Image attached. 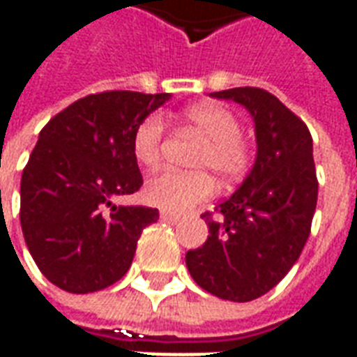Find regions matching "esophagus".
Listing matches in <instances>:
<instances>
[{
    "instance_id": "obj_1",
    "label": "esophagus",
    "mask_w": 357,
    "mask_h": 357,
    "mask_svg": "<svg viewBox=\"0 0 357 357\" xmlns=\"http://www.w3.org/2000/svg\"><path fill=\"white\" fill-rule=\"evenodd\" d=\"M160 220H162V222H166V224H172V225H176L179 222L178 216H172V214H168V212H162V214H160Z\"/></svg>"
}]
</instances>
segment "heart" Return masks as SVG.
Returning a JSON list of instances; mask_svg holds the SVG:
<instances>
[{
    "instance_id": "b5f03b06",
    "label": "heart",
    "mask_w": 357,
    "mask_h": 357,
    "mask_svg": "<svg viewBox=\"0 0 357 357\" xmlns=\"http://www.w3.org/2000/svg\"><path fill=\"white\" fill-rule=\"evenodd\" d=\"M183 122L204 139L195 155V170H206L216 174L222 181H229L241 176L248 166V145L241 137V122L235 112L216 102H201L183 112ZM164 122L162 118L147 116L135 128L132 149L135 160L153 170L160 162L162 151ZM206 172H162L147 181L143 197L149 204L172 214H181L193 204L206 201L214 183Z\"/></svg>"
}]
</instances>
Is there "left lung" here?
I'll use <instances>...</instances> for the list:
<instances>
[{
	"label": "left lung",
	"instance_id": "left-lung-1",
	"mask_svg": "<svg viewBox=\"0 0 357 357\" xmlns=\"http://www.w3.org/2000/svg\"><path fill=\"white\" fill-rule=\"evenodd\" d=\"M210 97L248 110L256 158L216 214H202L208 239L187 252L185 264L210 294L250 302L289 273L306 245L317 204L314 143L306 124L266 89L233 88Z\"/></svg>",
	"mask_w": 357,
	"mask_h": 357
}]
</instances>
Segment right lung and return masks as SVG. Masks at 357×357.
Returning a JSON list of instances; mask_svg holds the SVG:
<instances>
[{
  "label": "right lung",
  "instance_id": "1",
  "mask_svg": "<svg viewBox=\"0 0 357 357\" xmlns=\"http://www.w3.org/2000/svg\"><path fill=\"white\" fill-rule=\"evenodd\" d=\"M170 93L105 91L45 124L20 179V227L36 266L59 289L86 294L130 269L141 231L158 210L116 206L143 185L135 128Z\"/></svg>",
  "mask_w": 357,
  "mask_h": 357
}]
</instances>
